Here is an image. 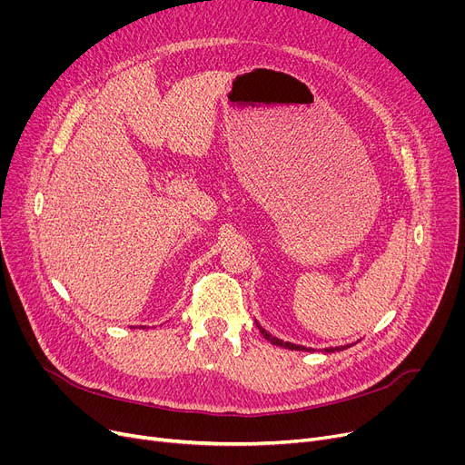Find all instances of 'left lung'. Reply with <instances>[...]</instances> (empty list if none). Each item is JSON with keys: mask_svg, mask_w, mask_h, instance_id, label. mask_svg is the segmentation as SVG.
I'll return each instance as SVG.
<instances>
[{"mask_svg": "<svg viewBox=\"0 0 465 465\" xmlns=\"http://www.w3.org/2000/svg\"><path fill=\"white\" fill-rule=\"evenodd\" d=\"M256 326H258V330L262 331V335H263L267 341H272V343L277 345V347H282V349H288V351H302V352H311V351H314V349H309V347H303V345L288 343V341H282V339L272 335L265 328H262L258 322H256ZM349 347H351V345H345V347H328V349H324V352H328V354H330V352H339V351H345V349H349Z\"/></svg>", "mask_w": 465, "mask_h": 465, "instance_id": "obj_1", "label": "left lung"}]
</instances>
